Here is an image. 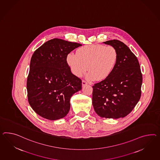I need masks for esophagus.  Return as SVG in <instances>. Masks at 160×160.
Listing matches in <instances>:
<instances>
[{"label": "esophagus", "instance_id": "1", "mask_svg": "<svg viewBox=\"0 0 160 160\" xmlns=\"http://www.w3.org/2000/svg\"><path fill=\"white\" fill-rule=\"evenodd\" d=\"M88 84V82L85 80H82V86H85Z\"/></svg>", "mask_w": 160, "mask_h": 160}]
</instances>
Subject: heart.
I'll list each match as a JSON object with an SVG mask.
<instances>
[{
  "label": "heart",
  "instance_id": "obj_1",
  "mask_svg": "<svg viewBox=\"0 0 160 160\" xmlns=\"http://www.w3.org/2000/svg\"><path fill=\"white\" fill-rule=\"evenodd\" d=\"M118 57L117 50L112 46L90 45L79 48L77 54H68L67 62L75 75L82 76L88 66L89 78L102 81L113 71Z\"/></svg>",
  "mask_w": 160,
  "mask_h": 160
}]
</instances>
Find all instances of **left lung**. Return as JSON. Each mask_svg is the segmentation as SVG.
Returning a JSON list of instances; mask_svg holds the SVG:
<instances>
[{"label":"left lung","mask_w":160,"mask_h":160,"mask_svg":"<svg viewBox=\"0 0 160 160\" xmlns=\"http://www.w3.org/2000/svg\"><path fill=\"white\" fill-rule=\"evenodd\" d=\"M104 43L114 46L118 57L110 75L93 86V106L102 118H123L133 110L141 96L143 78L139 62L123 42L114 39Z\"/></svg>","instance_id":"1"}]
</instances>
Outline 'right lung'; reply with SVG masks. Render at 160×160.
Returning a JSON list of instances; mask_svg holds the SVG:
<instances>
[{"label":"right lung","instance_id":"1","mask_svg":"<svg viewBox=\"0 0 160 160\" xmlns=\"http://www.w3.org/2000/svg\"><path fill=\"white\" fill-rule=\"evenodd\" d=\"M81 44L54 38L33 54L27 78L29 104L42 117L62 118L70 109V98L82 89V81L72 74L67 55Z\"/></svg>","mask_w":160,"mask_h":160}]
</instances>
